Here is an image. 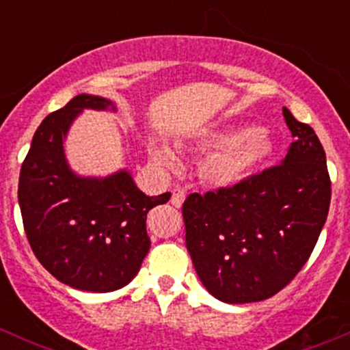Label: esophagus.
Instances as JSON below:
<instances>
[{
    "label": "esophagus",
    "instance_id": "obj_1",
    "mask_svg": "<svg viewBox=\"0 0 350 350\" xmlns=\"http://www.w3.org/2000/svg\"><path fill=\"white\" fill-rule=\"evenodd\" d=\"M186 198V191L183 188H174L172 189V196H171V204L172 206L179 208L183 203H185Z\"/></svg>",
    "mask_w": 350,
    "mask_h": 350
}]
</instances>
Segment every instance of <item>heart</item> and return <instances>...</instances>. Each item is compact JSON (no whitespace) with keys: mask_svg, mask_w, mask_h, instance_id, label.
<instances>
[{"mask_svg":"<svg viewBox=\"0 0 350 350\" xmlns=\"http://www.w3.org/2000/svg\"><path fill=\"white\" fill-rule=\"evenodd\" d=\"M200 149H215L203 162V178L217 186H230L241 181L271 152V137L260 126L220 129L204 133L196 142ZM155 161L174 165L178 155L167 146L154 147Z\"/></svg>","mask_w":350,"mask_h":350,"instance_id":"1","label":"heart"}]
</instances>
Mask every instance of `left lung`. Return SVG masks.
<instances>
[{"label": "left lung", "instance_id": "8db88e82", "mask_svg": "<svg viewBox=\"0 0 350 350\" xmlns=\"http://www.w3.org/2000/svg\"><path fill=\"white\" fill-rule=\"evenodd\" d=\"M295 142L283 162L183 203L186 247L201 283L225 303L271 298L312 256L330 206L325 150L283 108Z\"/></svg>", "mask_w": 350, "mask_h": 350}]
</instances>
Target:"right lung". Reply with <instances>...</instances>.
Here are the masks:
<instances>
[{
	"mask_svg": "<svg viewBox=\"0 0 350 350\" xmlns=\"http://www.w3.org/2000/svg\"><path fill=\"white\" fill-rule=\"evenodd\" d=\"M84 108L115 109L105 98L77 94L45 116L20 169L18 203L28 243L52 276L81 291L109 293L137 276L150 247L147 213L171 193L144 195L126 171L105 179L74 174L62 142Z\"/></svg>",
	"mask_w": 350,
	"mask_h": 350,
	"instance_id": "obj_1",
	"label": "right lung"
}]
</instances>
